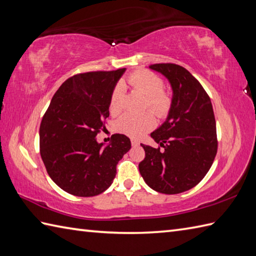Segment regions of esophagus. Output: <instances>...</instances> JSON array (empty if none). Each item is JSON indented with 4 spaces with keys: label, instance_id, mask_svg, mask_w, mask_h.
I'll return each instance as SVG.
<instances>
[{
    "label": "esophagus",
    "instance_id": "esophagus-1",
    "mask_svg": "<svg viewBox=\"0 0 256 256\" xmlns=\"http://www.w3.org/2000/svg\"><path fill=\"white\" fill-rule=\"evenodd\" d=\"M131 143H132V146H134V148H135V146H138V144H140L136 140H131Z\"/></svg>",
    "mask_w": 256,
    "mask_h": 256
}]
</instances>
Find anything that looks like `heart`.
<instances>
[{"label": "heart", "instance_id": "b5f03b06", "mask_svg": "<svg viewBox=\"0 0 256 256\" xmlns=\"http://www.w3.org/2000/svg\"><path fill=\"white\" fill-rule=\"evenodd\" d=\"M128 84L146 98V106L158 118H165L170 111L172 96L164 90V80L148 70H138L128 77ZM124 86L118 84L110 96L108 110L118 114L123 108ZM155 126V118L150 112L142 114L128 113L116 122V130L132 138H138Z\"/></svg>", "mask_w": 256, "mask_h": 256}]
</instances>
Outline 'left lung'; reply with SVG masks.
<instances>
[{
    "label": "left lung",
    "instance_id": "obj_1",
    "mask_svg": "<svg viewBox=\"0 0 256 256\" xmlns=\"http://www.w3.org/2000/svg\"><path fill=\"white\" fill-rule=\"evenodd\" d=\"M172 89L166 121L150 133L164 151L144 144L145 158L138 170L157 192L180 194L194 188L209 172L218 150L216 118L210 98L187 69L176 64H154Z\"/></svg>",
    "mask_w": 256,
    "mask_h": 256
}]
</instances>
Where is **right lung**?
Returning a JSON list of instances; mask_svg holds the SVG:
<instances>
[{
	"label": "right lung",
	"instance_id": "add662e5",
	"mask_svg": "<svg viewBox=\"0 0 256 256\" xmlns=\"http://www.w3.org/2000/svg\"><path fill=\"white\" fill-rule=\"evenodd\" d=\"M125 68L74 74L54 94L40 128V152L58 187L78 197H94L111 186L116 165L131 148L124 134L96 142L110 116L112 90Z\"/></svg>",
	"mask_w": 256,
	"mask_h": 256
}]
</instances>
